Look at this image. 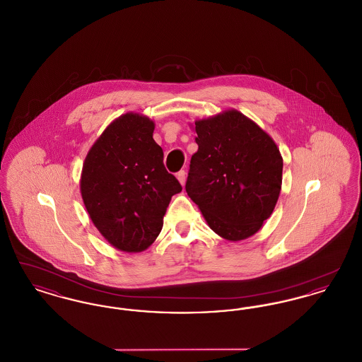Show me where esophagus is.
<instances>
[{
  "label": "esophagus",
  "mask_w": 362,
  "mask_h": 362,
  "mask_svg": "<svg viewBox=\"0 0 362 362\" xmlns=\"http://www.w3.org/2000/svg\"><path fill=\"white\" fill-rule=\"evenodd\" d=\"M176 177H177V180L180 182V185L185 186V183H186V171H185V170L179 171V173H176Z\"/></svg>",
  "instance_id": "1"
}]
</instances>
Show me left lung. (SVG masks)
Listing matches in <instances>:
<instances>
[{
    "instance_id": "8db88e82",
    "label": "left lung",
    "mask_w": 362,
    "mask_h": 362,
    "mask_svg": "<svg viewBox=\"0 0 362 362\" xmlns=\"http://www.w3.org/2000/svg\"><path fill=\"white\" fill-rule=\"evenodd\" d=\"M198 151L186 191L207 225L226 240L255 235L276 207L282 156L255 122L236 110L195 122Z\"/></svg>"
}]
</instances>
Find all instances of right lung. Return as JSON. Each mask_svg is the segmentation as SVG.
<instances>
[{
  "mask_svg": "<svg viewBox=\"0 0 362 362\" xmlns=\"http://www.w3.org/2000/svg\"><path fill=\"white\" fill-rule=\"evenodd\" d=\"M153 130L149 118L124 114L96 139L83 165L86 211L104 239L124 252H141L156 240L173 195L182 191L164 167Z\"/></svg>",
  "mask_w": 362,
  "mask_h": 362,
  "instance_id": "right-lung-1",
  "label": "right lung"
}]
</instances>
